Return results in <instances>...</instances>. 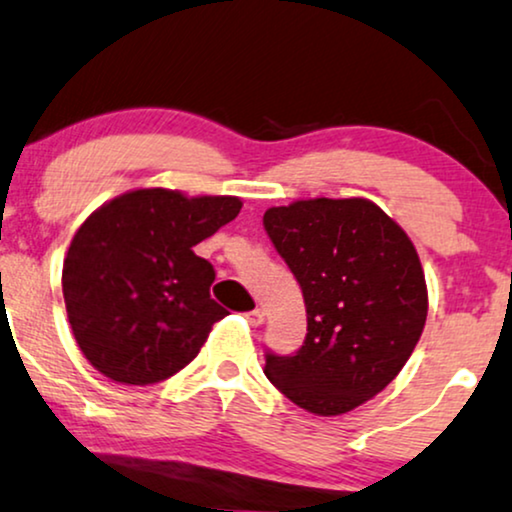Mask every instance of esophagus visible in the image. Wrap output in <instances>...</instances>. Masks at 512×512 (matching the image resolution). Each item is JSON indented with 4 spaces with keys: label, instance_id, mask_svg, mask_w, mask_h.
I'll return each mask as SVG.
<instances>
[{
    "label": "esophagus",
    "instance_id": "1",
    "mask_svg": "<svg viewBox=\"0 0 512 512\" xmlns=\"http://www.w3.org/2000/svg\"><path fill=\"white\" fill-rule=\"evenodd\" d=\"M246 320H249V325H254V327H258V325H263V320H266V315H263V311H261V308H256V311L246 313Z\"/></svg>",
    "mask_w": 512,
    "mask_h": 512
}]
</instances>
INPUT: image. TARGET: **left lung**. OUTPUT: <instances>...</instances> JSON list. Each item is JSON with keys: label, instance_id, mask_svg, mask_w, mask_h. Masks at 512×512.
Instances as JSON below:
<instances>
[{"label": "left lung", "instance_id": "left-lung-1", "mask_svg": "<svg viewBox=\"0 0 512 512\" xmlns=\"http://www.w3.org/2000/svg\"><path fill=\"white\" fill-rule=\"evenodd\" d=\"M270 242L306 304V339L266 375L315 415L349 413L399 375L427 320V287L406 232L368 199H308L268 208Z\"/></svg>", "mask_w": 512, "mask_h": 512}]
</instances>
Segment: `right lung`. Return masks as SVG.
<instances>
[{
  "instance_id": "1",
  "label": "right lung",
  "mask_w": 512,
  "mask_h": 512,
  "mask_svg": "<svg viewBox=\"0 0 512 512\" xmlns=\"http://www.w3.org/2000/svg\"><path fill=\"white\" fill-rule=\"evenodd\" d=\"M237 197L135 189L92 213L63 261V301L85 358L123 384L185 368L227 311L211 299L216 270L194 246L237 218Z\"/></svg>"
}]
</instances>
